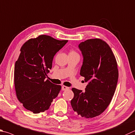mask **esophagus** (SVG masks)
<instances>
[{
	"mask_svg": "<svg viewBox=\"0 0 135 135\" xmlns=\"http://www.w3.org/2000/svg\"><path fill=\"white\" fill-rule=\"evenodd\" d=\"M68 89H69V87H67V86H65V85H63V86L62 87V90H68Z\"/></svg>",
	"mask_w": 135,
	"mask_h": 135,
	"instance_id": "obj_1",
	"label": "esophagus"
}]
</instances>
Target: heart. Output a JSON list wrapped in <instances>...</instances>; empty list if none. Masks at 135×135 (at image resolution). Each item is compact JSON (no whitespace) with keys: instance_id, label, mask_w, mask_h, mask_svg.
Segmentation results:
<instances>
[{"instance_id":"heart-1","label":"heart","mask_w":135,"mask_h":135,"mask_svg":"<svg viewBox=\"0 0 135 135\" xmlns=\"http://www.w3.org/2000/svg\"><path fill=\"white\" fill-rule=\"evenodd\" d=\"M69 55H78V54L77 52H76L75 51L71 50H70V51Z\"/></svg>"}]
</instances>
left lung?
I'll return each instance as SVG.
<instances>
[{
    "label": "left lung",
    "mask_w": 135,
    "mask_h": 135,
    "mask_svg": "<svg viewBox=\"0 0 135 135\" xmlns=\"http://www.w3.org/2000/svg\"><path fill=\"white\" fill-rule=\"evenodd\" d=\"M83 56L80 75L88 82L85 91L73 88L71 104L78 115L87 119L99 116L107 109L116 90L119 71L109 45L99 38L78 45Z\"/></svg>",
    "instance_id": "1"
}]
</instances>
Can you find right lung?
<instances>
[{
	"label": "right lung",
	"instance_id": "obj_1",
	"mask_svg": "<svg viewBox=\"0 0 135 135\" xmlns=\"http://www.w3.org/2000/svg\"><path fill=\"white\" fill-rule=\"evenodd\" d=\"M67 42L41 35L22 46L15 65V87L19 101L33 113L48 110L59 94L61 85L53 84L46 77L54 55Z\"/></svg>",
	"mask_w": 135,
	"mask_h": 135
}]
</instances>
